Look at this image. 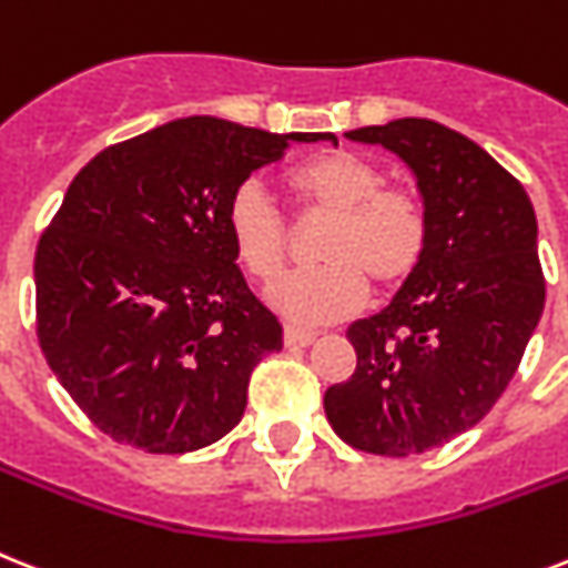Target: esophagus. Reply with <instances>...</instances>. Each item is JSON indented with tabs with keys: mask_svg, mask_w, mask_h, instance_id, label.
Wrapping results in <instances>:
<instances>
[{
	"mask_svg": "<svg viewBox=\"0 0 568 568\" xmlns=\"http://www.w3.org/2000/svg\"><path fill=\"white\" fill-rule=\"evenodd\" d=\"M283 338L288 347H308L315 341V332L312 329H300V326H285Z\"/></svg>",
	"mask_w": 568,
	"mask_h": 568,
	"instance_id": "1",
	"label": "esophagus"
}]
</instances>
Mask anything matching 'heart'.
<instances>
[{
  "mask_svg": "<svg viewBox=\"0 0 568 568\" xmlns=\"http://www.w3.org/2000/svg\"><path fill=\"white\" fill-rule=\"evenodd\" d=\"M379 163L356 151H329L294 165L288 189L306 219H329L317 239L324 265L297 268L271 285V306L303 326L344 321L364 306L371 280L403 285L428 247L426 206L412 189L385 186ZM227 233L256 280H274L292 253V221L260 178L242 180L227 201Z\"/></svg>",
  "mask_w": 568,
  "mask_h": 568,
  "instance_id": "heart-1",
  "label": "heart"
}]
</instances>
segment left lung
<instances>
[{
    "label": "left lung",
    "instance_id": "left-lung-1",
    "mask_svg": "<svg viewBox=\"0 0 568 568\" xmlns=\"http://www.w3.org/2000/svg\"><path fill=\"white\" fill-rule=\"evenodd\" d=\"M417 178L426 256L379 315L347 329L356 373L324 394L341 440L405 458L464 435L505 394L546 306L537 215L481 145L432 119L347 133Z\"/></svg>",
    "mask_w": 568,
    "mask_h": 568
}]
</instances>
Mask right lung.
I'll return each instance as SVG.
<instances>
[{
  "label": "right lung",
  "mask_w": 568,
  "mask_h": 568,
  "mask_svg": "<svg viewBox=\"0 0 568 568\" xmlns=\"http://www.w3.org/2000/svg\"><path fill=\"white\" fill-rule=\"evenodd\" d=\"M215 116L174 119L95 154L34 256L37 338L99 432L154 455L239 426L247 382L283 326L244 283L230 192L292 142Z\"/></svg>",
  "instance_id": "right-lung-1"
}]
</instances>
